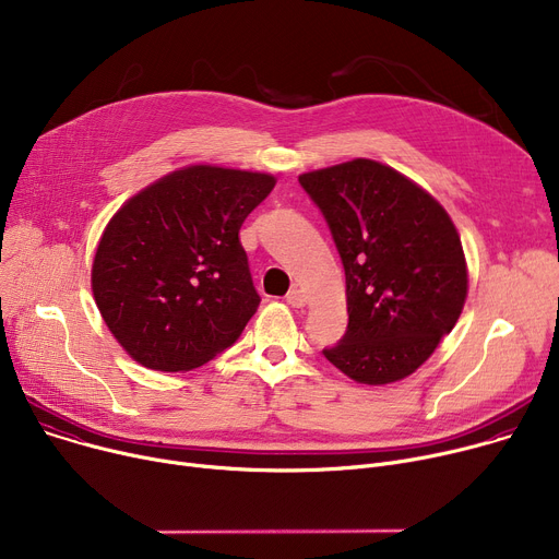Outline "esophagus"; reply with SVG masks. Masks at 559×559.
Returning a JSON list of instances; mask_svg holds the SVG:
<instances>
[{
  "label": "esophagus",
  "instance_id": "1",
  "mask_svg": "<svg viewBox=\"0 0 559 559\" xmlns=\"http://www.w3.org/2000/svg\"><path fill=\"white\" fill-rule=\"evenodd\" d=\"M286 302L293 307V309H302L307 305V295L302 288L293 286L288 293H286Z\"/></svg>",
  "mask_w": 559,
  "mask_h": 559
}]
</instances>
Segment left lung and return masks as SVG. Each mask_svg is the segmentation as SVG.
Returning a JSON list of instances; mask_svg holds the SVG:
<instances>
[{
  "mask_svg": "<svg viewBox=\"0 0 559 559\" xmlns=\"http://www.w3.org/2000/svg\"><path fill=\"white\" fill-rule=\"evenodd\" d=\"M299 186L320 207L347 280L349 324L324 358L365 384L414 373L454 329L467 295L448 212L369 158L309 171Z\"/></svg>",
  "mask_w": 559,
  "mask_h": 559,
  "instance_id": "1",
  "label": "left lung"
}]
</instances>
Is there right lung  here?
<instances>
[{
	"instance_id": "right-lung-1",
	"label": "right lung",
	"mask_w": 559,
	"mask_h": 559,
	"mask_svg": "<svg viewBox=\"0 0 559 559\" xmlns=\"http://www.w3.org/2000/svg\"><path fill=\"white\" fill-rule=\"evenodd\" d=\"M275 188L260 171L192 165L127 201L92 269L98 311L136 362L188 371L233 347L260 307L241 224Z\"/></svg>"
}]
</instances>
